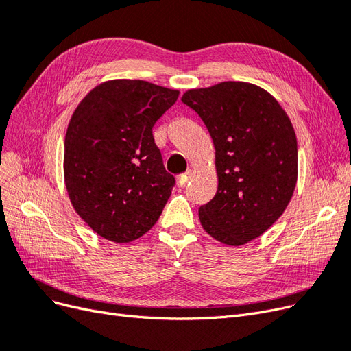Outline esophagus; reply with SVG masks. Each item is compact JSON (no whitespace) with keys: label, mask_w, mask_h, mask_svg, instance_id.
<instances>
[{"label":"esophagus","mask_w":351,"mask_h":351,"mask_svg":"<svg viewBox=\"0 0 351 351\" xmlns=\"http://www.w3.org/2000/svg\"><path fill=\"white\" fill-rule=\"evenodd\" d=\"M190 177H192V171H186L184 174H182L178 178H177V184H178V187H184L187 183H189V180H190Z\"/></svg>","instance_id":"esophagus-1"}]
</instances>
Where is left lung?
<instances>
[{"instance_id":"left-lung-1","label":"left lung","mask_w":351,"mask_h":351,"mask_svg":"<svg viewBox=\"0 0 351 351\" xmlns=\"http://www.w3.org/2000/svg\"><path fill=\"white\" fill-rule=\"evenodd\" d=\"M182 102L205 123L215 146L217 195L199 208L210 237L241 246L262 236L289 206L297 183V139L284 108L247 82L190 89Z\"/></svg>"}]
</instances>
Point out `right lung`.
I'll return each mask as SVG.
<instances>
[{
	"label": "right lung",
	"mask_w": 351,
	"mask_h": 351,
	"mask_svg": "<svg viewBox=\"0 0 351 351\" xmlns=\"http://www.w3.org/2000/svg\"><path fill=\"white\" fill-rule=\"evenodd\" d=\"M145 80L95 86L74 110L64 142V182L74 210L98 236L130 243L149 231L176 180L152 127L178 98Z\"/></svg>",
	"instance_id": "1"
}]
</instances>
